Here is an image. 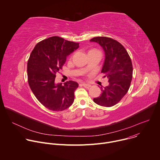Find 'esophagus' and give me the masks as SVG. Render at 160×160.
<instances>
[{"mask_svg":"<svg viewBox=\"0 0 160 160\" xmlns=\"http://www.w3.org/2000/svg\"><path fill=\"white\" fill-rule=\"evenodd\" d=\"M82 85L86 88H89L91 87V85L90 84H87V83H82Z\"/></svg>","mask_w":160,"mask_h":160,"instance_id":"1","label":"esophagus"}]
</instances>
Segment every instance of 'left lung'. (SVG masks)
Wrapping results in <instances>:
<instances>
[{"mask_svg":"<svg viewBox=\"0 0 160 160\" xmlns=\"http://www.w3.org/2000/svg\"><path fill=\"white\" fill-rule=\"evenodd\" d=\"M99 43L105 54L101 73L108 78L109 85L102 94L93 101L97 104L111 107L117 104L127 94L132 79L133 67L131 59L123 45L118 41L106 37H97L90 40Z\"/></svg>","mask_w":160,"mask_h":160,"instance_id":"obj_1","label":"left lung"}]
</instances>
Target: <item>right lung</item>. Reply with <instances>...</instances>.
Returning a JSON list of instances; mask_svg holds the SVG:
<instances>
[{
    "label": "right lung",
    "instance_id": "add662e5",
    "mask_svg": "<svg viewBox=\"0 0 160 160\" xmlns=\"http://www.w3.org/2000/svg\"><path fill=\"white\" fill-rule=\"evenodd\" d=\"M78 48L79 43L55 36L38 42L31 52L27 64L28 84L38 101L50 110L63 111L74 101L78 83L69 80L62 85L56 83L55 78L66 57Z\"/></svg>",
    "mask_w": 160,
    "mask_h": 160
}]
</instances>
